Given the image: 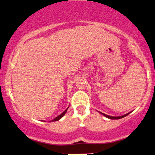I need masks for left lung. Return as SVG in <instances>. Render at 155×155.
I'll return each mask as SVG.
<instances>
[{"label": "left lung", "mask_w": 155, "mask_h": 155, "mask_svg": "<svg viewBox=\"0 0 155 155\" xmlns=\"http://www.w3.org/2000/svg\"><path fill=\"white\" fill-rule=\"evenodd\" d=\"M99 113L101 114L104 115V116L107 117V118H109V119H121V118H123V117H124L127 116V115H128L129 114L131 113V112H130V113H127V114H126L122 115V116H120V117H111V116H109V115L105 114H104V113H101V112H100V111H99Z\"/></svg>", "instance_id": "obj_1"}]
</instances>
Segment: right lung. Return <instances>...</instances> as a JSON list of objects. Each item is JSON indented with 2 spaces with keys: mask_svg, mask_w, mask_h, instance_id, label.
Here are the masks:
<instances>
[{
  "mask_svg": "<svg viewBox=\"0 0 155 155\" xmlns=\"http://www.w3.org/2000/svg\"><path fill=\"white\" fill-rule=\"evenodd\" d=\"M68 109V108L67 109H66V110L65 111H64V112L63 113H62V114H61L60 115H58V117H56V118H54V119H53V120H51V121H58V120H59V119H61V118H62V117H63L64 116V114H65L66 113V111H67V109Z\"/></svg>",
  "mask_w": 155,
  "mask_h": 155,
  "instance_id": "1",
  "label": "right lung"
}]
</instances>
